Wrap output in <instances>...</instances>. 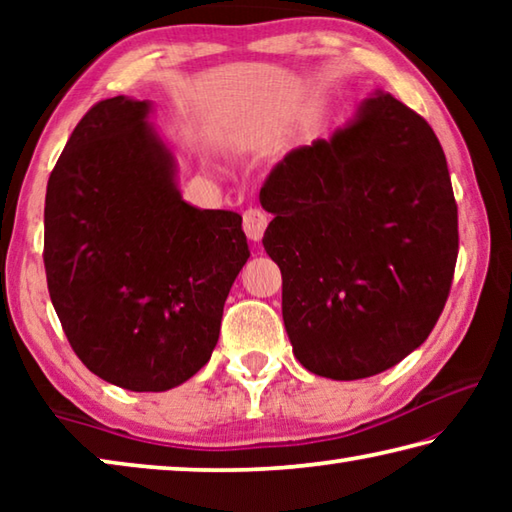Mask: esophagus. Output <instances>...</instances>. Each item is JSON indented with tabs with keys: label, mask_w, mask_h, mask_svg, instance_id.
<instances>
[{
	"label": "esophagus",
	"mask_w": 512,
	"mask_h": 512,
	"mask_svg": "<svg viewBox=\"0 0 512 512\" xmlns=\"http://www.w3.org/2000/svg\"><path fill=\"white\" fill-rule=\"evenodd\" d=\"M268 228V214L259 207H250V210L244 212V232L248 239L259 241L264 237V232Z\"/></svg>",
	"instance_id": "34e87169"
}]
</instances>
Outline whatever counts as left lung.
Segmentation results:
<instances>
[{"label":"left lung","mask_w":512,"mask_h":512,"mask_svg":"<svg viewBox=\"0 0 512 512\" xmlns=\"http://www.w3.org/2000/svg\"><path fill=\"white\" fill-rule=\"evenodd\" d=\"M259 201L282 318L309 372L379 375L427 341L458 257V207L436 133L379 92L332 140L284 155Z\"/></svg>","instance_id":"left-lung-1"}]
</instances>
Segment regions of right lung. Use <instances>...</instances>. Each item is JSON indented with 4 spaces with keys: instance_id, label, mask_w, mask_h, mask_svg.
<instances>
[{
    "instance_id": "add662e5",
    "label": "right lung",
    "mask_w": 512,
    "mask_h": 512,
    "mask_svg": "<svg viewBox=\"0 0 512 512\" xmlns=\"http://www.w3.org/2000/svg\"><path fill=\"white\" fill-rule=\"evenodd\" d=\"M149 103H94L69 135L45 198L51 302L83 366L135 393L194 377L250 257L241 216L180 198Z\"/></svg>"
}]
</instances>
